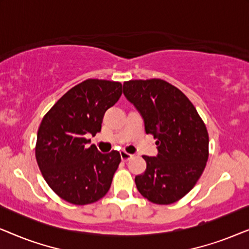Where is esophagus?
<instances>
[{"mask_svg": "<svg viewBox=\"0 0 249 249\" xmlns=\"http://www.w3.org/2000/svg\"><path fill=\"white\" fill-rule=\"evenodd\" d=\"M120 156H121V160L124 162H127V161H129V160L132 158V155L129 154V153H127L125 151H121L120 152Z\"/></svg>", "mask_w": 249, "mask_h": 249, "instance_id": "esophagus-1", "label": "esophagus"}]
</instances>
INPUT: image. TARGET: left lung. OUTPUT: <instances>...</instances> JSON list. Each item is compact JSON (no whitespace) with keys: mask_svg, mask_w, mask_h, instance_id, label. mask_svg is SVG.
<instances>
[{"mask_svg":"<svg viewBox=\"0 0 249 249\" xmlns=\"http://www.w3.org/2000/svg\"><path fill=\"white\" fill-rule=\"evenodd\" d=\"M124 94L144 119L146 134L156 139V158L142 156L144 175L136 176L138 192L149 202L169 205L196 185L209 159L206 125L181 90L158 79L129 80Z\"/></svg>","mask_w":249,"mask_h":249,"instance_id":"obj_1","label":"left lung"}]
</instances>
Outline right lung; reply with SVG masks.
<instances>
[{
	"instance_id": "1",
	"label": "right lung",
	"mask_w": 249,
	"mask_h": 249,
	"mask_svg": "<svg viewBox=\"0 0 249 249\" xmlns=\"http://www.w3.org/2000/svg\"><path fill=\"white\" fill-rule=\"evenodd\" d=\"M122 94L119 81L87 79L68 90L44 115L35 155L40 172L57 196L74 205L97 202L110 189L120 153L102 154L87 144L101 131L107 108Z\"/></svg>"
}]
</instances>
